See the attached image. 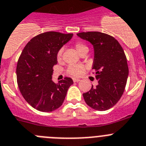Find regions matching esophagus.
<instances>
[{"label": "esophagus", "instance_id": "34e87169", "mask_svg": "<svg viewBox=\"0 0 146 146\" xmlns=\"http://www.w3.org/2000/svg\"><path fill=\"white\" fill-rule=\"evenodd\" d=\"M73 81H74V82H78V81H80L81 80H80L79 78H73Z\"/></svg>", "mask_w": 146, "mask_h": 146}]
</instances>
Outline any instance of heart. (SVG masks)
Here are the masks:
<instances>
[{
    "mask_svg": "<svg viewBox=\"0 0 146 146\" xmlns=\"http://www.w3.org/2000/svg\"><path fill=\"white\" fill-rule=\"evenodd\" d=\"M74 47L79 54L84 52H88V47L85 44L81 41H76L74 44ZM63 49L60 48L57 53V59L58 61H61L62 57ZM85 72V67L81 65H70L67 68V73L73 77H79L82 76Z\"/></svg>",
    "mask_w": 146,
    "mask_h": 146,
    "instance_id": "b5f03b06",
    "label": "heart"
}]
</instances>
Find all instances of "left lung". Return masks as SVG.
Wrapping results in <instances>:
<instances>
[{
	"label": "left lung",
	"instance_id": "left-lung-1",
	"mask_svg": "<svg viewBox=\"0 0 146 146\" xmlns=\"http://www.w3.org/2000/svg\"><path fill=\"white\" fill-rule=\"evenodd\" d=\"M77 35L94 46L92 69L98 81L83 97L92 108L108 110L120 100L127 84L129 68L124 49L116 39L103 33L83 32Z\"/></svg>",
	"mask_w": 146,
	"mask_h": 146
}]
</instances>
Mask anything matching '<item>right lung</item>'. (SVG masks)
<instances>
[{"instance_id": "obj_1", "label": "right lung", "mask_w": 146, "mask_h": 146, "mask_svg": "<svg viewBox=\"0 0 146 146\" xmlns=\"http://www.w3.org/2000/svg\"><path fill=\"white\" fill-rule=\"evenodd\" d=\"M73 34L46 32L33 38L26 44L17 65V81L19 91L33 108L51 112L62 105L68 88L73 84L65 77L52 81L53 66L57 63V53Z\"/></svg>"}]
</instances>
